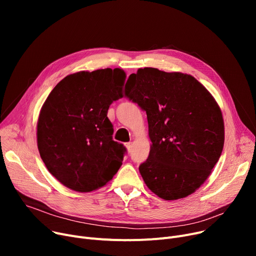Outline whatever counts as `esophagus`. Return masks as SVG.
Wrapping results in <instances>:
<instances>
[{"label":"esophagus","mask_w":256,"mask_h":256,"mask_svg":"<svg viewBox=\"0 0 256 256\" xmlns=\"http://www.w3.org/2000/svg\"><path fill=\"white\" fill-rule=\"evenodd\" d=\"M126 150H128V152H132V143H130H130H126Z\"/></svg>","instance_id":"1"}]
</instances>
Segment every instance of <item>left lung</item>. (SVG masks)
<instances>
[{
  "label": "left lung",
  "instance_id": "left-lung-1",
  "mask_svg": "<svg viewBox=\"0 0 256 256\" xmlns=\"http://www.w3.org/2000/svg\"><path fill=\"white\" fill-rule=\"evenodd\" d=\"M126 96L148 121L150 152L139 167L146 186L165 200L194 193L223 150L224 121L217 102L194 76L152 67L128 76Z\"/></svg>",
  "mask_w": 256,
  "mask_h": 256
}]
</instances>
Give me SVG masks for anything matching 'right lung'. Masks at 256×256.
Listing matches in <instances>:
<instances>
[{
    "instance_id": "1",
    "label": "right lung",
    "mask_w": 256,
    "mask_h": 256,
    "mask_svg": "<svg viewBox=\"0 0 256 256\" xmlns=\"http://www.w3.org/2000/svg\"><path fill=\"white\" fill-rule=\"evenodd\" d=\"M120 68L78 72L48 94L37 121V146L52 176L76 192L110 182L122 165L126 147L113 140L110 104L124 98Z\"/></svg>"
}]
</instances>
